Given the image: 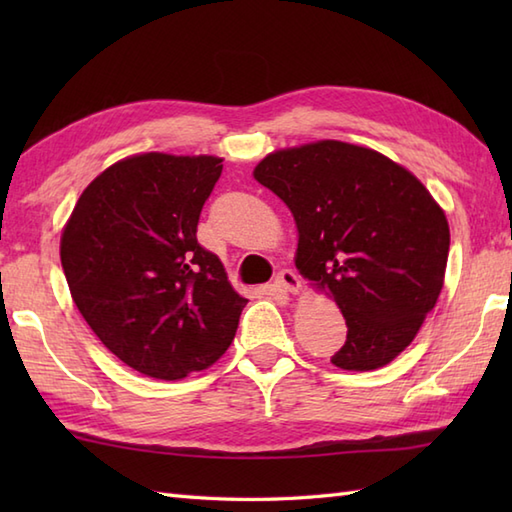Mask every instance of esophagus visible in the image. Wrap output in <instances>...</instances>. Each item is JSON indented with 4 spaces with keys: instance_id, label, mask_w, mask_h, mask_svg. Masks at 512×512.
<instances>
[{
    "instance_id": "obj_1",
    "label": "esophagus",
    "mask_w": 512,
    "mask_h": 512,
    "mask_svg": "<svg viewBox=\"0 0 512 512\" xmlns=\"http://www.w3.org/2000/svg\"><path fill=\"white\" fill-rule=\"evenodd\" d=\"M275 286H279L281 290H286V292H299V288H301V281H299V277H297L295 270L284 268V270H279V273H277V277H275Z\"/></svg>"
}]
</instances>
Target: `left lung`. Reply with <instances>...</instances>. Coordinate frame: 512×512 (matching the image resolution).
<instances>
[{
  "mask_svg": "<svg viewBox=\"0 0 512 512\" xmlns=\"http://www.w3.org/2000/svg\"><path fill=\"white\" fill-rule=\"evenodd\" d=\"M295 215V264L341 308L347 339L332 363L383 367L436 306L449 222L424 184L374 149L341 140L281 149L255 167Z\"/></svg>",
  "mask_w": 512,
  "mask_h": 512,
  "instance_id": "obj_1",
  "label": "left lung"
}]
</instances>
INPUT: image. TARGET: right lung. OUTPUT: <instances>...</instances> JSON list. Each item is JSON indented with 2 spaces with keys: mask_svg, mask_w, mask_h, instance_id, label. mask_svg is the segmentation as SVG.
<instances>
[{
  "mask_svg": "<svg viewBox=\"0 0 512 512\" xmlns=\"http://www.w3.org/2000/svg\"><path fill=\"white\" fill-rule=\"evenodd\" d=\"M220 176L215 156L125 158L88 184L63 228L76 308L107 350L145 376L200 372L235 339L248 299L195 235Z\"/></svg>",
  "mask_w": 512,
  "mask_h": 512,
  "instance_id": "obj_1",
  "label": "right lung"
}]
</instances>
